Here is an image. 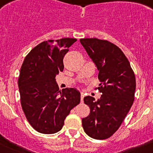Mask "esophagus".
Listing matches in <instances>:
<instances>
[{"mask_svg": "<svg viewBox=\"0 0 153 153\" xmlns=\"http://www.w3.org/2000/svg\"><path fill=\"white\" fill-rule=\"evenodd\" d=\"M83 98H84V94H83V93H81V94H80L81 102H83Z\"/></svg>", "mask_w": 153, "mask_h": 153, "instance_id": "1", "label": "esophagus"}]
</instances>
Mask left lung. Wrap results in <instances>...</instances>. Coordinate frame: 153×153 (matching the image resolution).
<instances>
[{"label":"left lung","instance_id":"1","mask_svg":"<svg viewBox=\"0 0 153 153\" xmlns=\"http://www.w3.org/2000/svg\"><path fill=\"white\" fill-rule=\"evenodd\" d=\"M99 71L98 89L102 94L96 100L84 97L90 113L82 120L84 132L96 140H105L120 128L134 101L136 78L130 63L117 45L97 38L79 40Z\"/></svg>","mask_w":153,"mask_h":153}]
</instances>
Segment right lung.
I'll list each match as a JSON object with an SVG mask.
<instances>
[{"mask_svg":"<svg viewBox=\"0 0 153 153\" xmlns=\"http://www.w3.org/2000/svg\"><path fill=\"white\" fill-rule=\"evenodd\" d=\"M76 41L62 38L42 42L31 50L21 66L18 87L23 111L31 126L40 133L59 132L70 110L80 102L79 91L60 90L55 78L63 70V57Z\"/></svg>","mask_w":153,"mask_h":153,"instance_id":"1","label":"right lung"}]
</instances>
